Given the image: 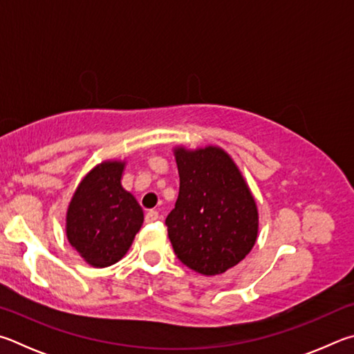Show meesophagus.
Listing matches in <instances>:
<instances>
[{
	"mask_svg": "<svg viewBox=\"0 0 354 354\" xmlns=\"http://www.w3.org/2000/svg\"><path fill=\"white\" fill-rule=\"evenodd\" d=\"M145 219H146V222H153V221L160 219V214H158V212H155V209H151V212L146 213Z\"/></svg>",
	"mask_w": 354,
	"mask_h": 354,
	"instance_id": "1",
	"label": "esophagus"
}]
</instances>
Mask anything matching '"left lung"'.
Returning <instances> with one entry per match:
<instances>
[{
	"label": "left lung",
	"instance_id": "1",
	"mask_svg": "<svg viewBox=\"0 0 354 354\" xmlns=\"http://www.w3.org/2000/svg\"><path fill=\"white\" fill-rule=\"evenodd\" d=\"M180 177L167 236L177 258L202 275L224 274L258 238V207L243 172L219 146L174 147Z\"/></svg>",
	"mask_w": 354,
	"mask_h": 354
}]
</instances>
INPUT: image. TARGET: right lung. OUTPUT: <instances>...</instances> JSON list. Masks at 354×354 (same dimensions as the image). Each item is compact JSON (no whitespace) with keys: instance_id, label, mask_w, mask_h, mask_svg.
I'll return each instance as SVG.
<instances>
[{"instance_id":"right-lung-1","label":"right lung","mask_w":354,"mask_h":354,"mask_svg":"<svg viewBox=\"0 0 354 354\" xmlns=\"http://www.w3.org/2000/svg\"><path fill=\"white\" fill-rule=\"evenodd\" d=\"M126 160H104L80 180L66 209V238L86 264L109 268L124 258L145 221L122 188Z\"/></svg>"}]
</instances>
